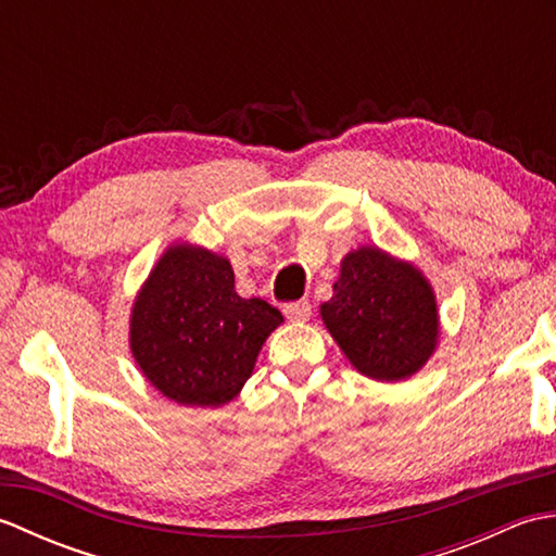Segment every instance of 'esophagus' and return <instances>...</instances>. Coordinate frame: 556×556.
Here are the masks:
<instances>
[{
  "mask_svg": "<svg viewBox=\"0 0 556 556\" xmlns=\"http://www.w3.org/2000/svg\"><path fill=\"white\" fill-rule=\"evenodd\" d=\"M311 313H313V308H311L308 301H293V303L285 305V315L289 317L291 323L311 320Z\"/></svg>",
  "mask_w": 556,
  "mask_h": 556,
  "instance_id": "esophagus-1",
  "label": "esophagus"
}]
</instances>
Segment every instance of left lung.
<instances>
[{
  "label": "left lung",
  "mask_w": 556,
  "mask_h": 556,
  "mask_svg": "<svg viewBox=\"0 0 556 556\" xmlns=\"http://www.w3.org/2000/svg\"><path fill=\"white\" fill-rule=\"evenodd\" d=\"M323 323L361 375L399 382L416 375L437 349L440 315L418 267L363 245L341 260Z\"/></svg>",
  "instance_id": "obj_1"
}]
</instances>
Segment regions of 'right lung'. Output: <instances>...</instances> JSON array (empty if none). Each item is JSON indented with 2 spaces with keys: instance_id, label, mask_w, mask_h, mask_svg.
<instances>
[{
  "instance_id": "1",
  "label": "right lung",
  "mask_w": 556,
  "mask_h": 556,
  "mask_svg": "<svg viewBox=\"0 0 556 556\" xmlns=\"http://www.w3.org/2000/svg\"><path fill=\"white\" fill-rule=\"evenodd\" d=\"M281 323L275 305L236 293L227 257L174 243L136 296L131 353L167 399L217 408L241 392L265 339Z\"/></svg>"
}]
</instances>
